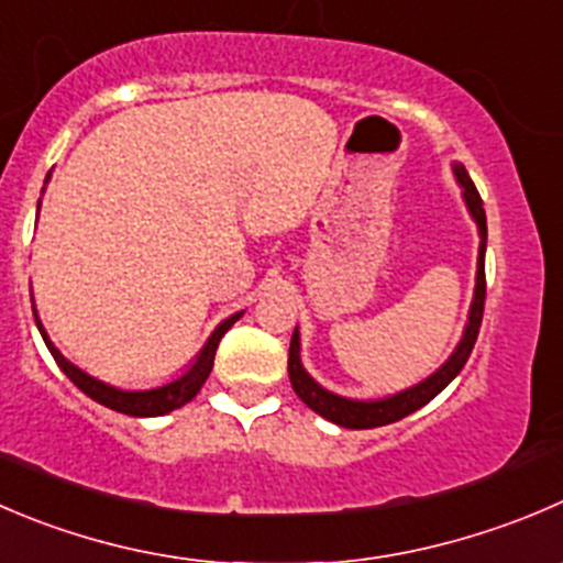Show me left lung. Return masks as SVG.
<instances>
[{"label": "left lung", "instance_id": "obj_1", "mask_svg": "<svg viewBox=\"0 0 563 563\" xmlns=\"http://www.w3.org/2000/svg\"><path fill=\"white\" fill-rule=\"evenodd\" d=\"M456 181L465 189V203L467 211L473 214L478 225V236H482V244H478V269H476V294H473L471 316H467V327L462 332L460 346L454 349L449 360L434 371L429 379H423L420 385L407 387V390L396 393V396L376 398V401H354V398L335 396V393L324 390L319 382H313V376L302 368V360H299V332L294 330L291 346H288V379H291L294 393L308 404L313 412H319L321 418L332 420L338 427L346 429H374V427H387V423H396V420L407 418L409 412L420 409L423 404L432 401L462 368H465L467 357H471L473 346H476L478 327H482L484 316V297H487V277H484V250H487V214H484L482 195H478L476 184L471 181L467 170L462 165H454Z\"/></svg>", "mask_w": 563, "mask_h": 563}]
</instances>
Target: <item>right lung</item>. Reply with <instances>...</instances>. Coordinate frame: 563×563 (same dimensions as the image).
I'll return each mask as SVG.
<instances>
[{
	"label": "right lung",
	"mask_w": 563,
	"mask_h": 563,
	"mask_svg": "<svg viewBox=\"0 0 563 563\" xmlns=\"http://www.w3.org/2000/svg\"><path fill=\"white\" fill-rule=\"evenodd\" d=\"M239 316L242 313L225 319L214 332H211V338L206 341V346L200 349L198 360H195L192 368H189L187 374L178 376V379H173V382H167V385L154 387V390H118V387H112V385H103L101 379L85 374V371L76 368L74 363H68V360L59 354V349L48 341L46 330H43V324L37 316H35V324H37V330H41V335H43V341H46L52 357L57 360V365L63 368V374L68 376V379L74 382L81 393H85V396H90L92 401L103 404V407L114 409V412L131 415V418H156V415H165V412H173V409L184 407V404L192 401V398L198 396L200 387H203V382L209 379L211 368H214V354H217V346H220L222 335L231 330L233 321H239Z\"/></svg>",
	"instance_id": "right-lung-1"
}]
</instances>
